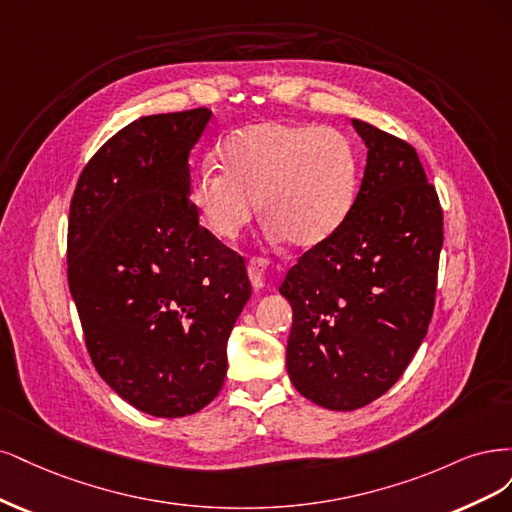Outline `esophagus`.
<instances>
[{
    "mask_svg": "<svg viewBox=\"0 0 512 512\" xmlns=\"http://www.w3.org/2000/svg\"><path fill=\"white\" fill-rule=\"evenodd\" d=\"M246 270H249L251 285L257 291H261L263 287H266V270H268V261L266 259H251L249 266H246Z\"/></svg>",
    "mask_w": 512,
    "mask_h": 512,
    "instance_id": "esophagus-1",
    "label": "esophagus"
}]
</instances>
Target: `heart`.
Here are the masks:
<instances>
[{
  "label": "heart",
  "instance_id": "heart-1",
  "mask_svg": "<svg viewBox=\"0 0 512 512\" xmlns=\"http://www.w3.org/2000/svg\"><path fill=\"white\" fill-rule=\"evenodd\" d=\"M191 183L197 219L219 240H236L261 206L272 240L312 249L349 217L357 195V157L340 131L263 121L219 146Z\"/></svg>",
  "mask_w": 512,
  "mask_h": 512
}]
</instances>
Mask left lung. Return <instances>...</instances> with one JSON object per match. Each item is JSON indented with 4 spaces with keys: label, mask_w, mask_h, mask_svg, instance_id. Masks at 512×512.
I'll return each instance as SVG.
<instances>
[{
    "label": "left lung",
    "mask_w": 512,
    "mask_h": 512,
    "mask_svg": "<svg viewBox=\"0 0 512 512\" xmlns=\"http://www.w3.org/2000/svg\"><path fill=\"white\" fill-rule=\"evenodd\" d=\"M366 170L349 217L287 272V372L304 398L355 410L381 398L421 346L434 312L442 210L415 148L351 119Z\"/></svg>",
    "instance_id": "obj_1"
}]
</instances>
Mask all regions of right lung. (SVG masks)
I'll return each mask as SVG.
<instances>
[{"label": "right lung", "instance_id": "1", "mask_svg": "<svg viewBox=\"0 0 512 512\" xmlns=\"http://www.w3.org/2000/svg\"><path fill=\"white\" fill-rule=\"evenodd\" d=\"M212 110L125 125L82 170L70 206L68 283L93 366L153 417L208 406L227 338L251 298L242 257L197 223L191 148Z\"/></svg>", "mask_w": 512, "mask_h": 512}]
</instances>
